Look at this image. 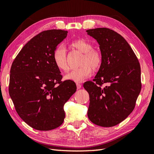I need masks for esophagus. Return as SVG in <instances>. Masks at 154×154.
<instances>
[{
  "label": "esophagus",
  "instance_id": "1",
  "mask_svg": "<svg viewBox=\"0 0 154 154\" xmlns=\"http://www.w3.org/2000/svg\"><path fill=\"white\" fill-rule=\"evenodd\" d=\"M76 86H77V88H78V89H79V88H81L82 85L80 84V83H76Z\"/></svg>",
  "mask_w": 154,
  "mask_h": 154
}]
</instances>
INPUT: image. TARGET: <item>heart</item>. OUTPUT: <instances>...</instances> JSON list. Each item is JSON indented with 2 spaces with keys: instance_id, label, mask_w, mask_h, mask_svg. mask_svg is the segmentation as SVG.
I'll return each instance as SVG.
<instances>
[{
  "instance_id": "b5f03b06",
  "label": "heart",
  "mask_w": 154,
  "mask_h": 154,
  "mask_svg": "<svg viewBox=\"0 0 154 154\" xmlns=\"http://www.w3.org/2000/svg\"><path fill=\"white\" fill-rule=\"evenodd\" d=\"M71 45L83 53L80 63L82 66L76 69L72 70L65 76V79L74 82H82L92 74L91 67L94 70L100 68L102 63V56L98 51L92 49L91 43L85 39L74 40L71 43ZM53 57L55 66L59 70L62 71H67L66 50L63 46L58 45L54 49Z\"/></svg>"
}]
</instances>
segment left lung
<instances>
[{
  "instance_id": "8db88e82",
  "label": "left lung",
  "mask_w": 154,
  "mask_h": 154,
  "mask_svg": "<svg viewBox=\"0 0 154 154\" xmlns=\"http://www.w3.org/2000/svg\"><path fill=\"white\" fill-rule=\"evenodd\" d=\"M86 31L99 44L102 56L93 82L83 84L90 98L88 118L95 125L111 127L123 122L134 109L141 89L140 64L118 32L105 27Z\"/></svg>"
}]
</instances>
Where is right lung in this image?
Segmentation results:
<instances>
[{
	"label": "right lung",
	"instance_id": "right-lung-1",
	"mask_svg": "<svg viewBox=\"0 0 154 154\" xmlns=\"http://www.w3.org/2000/svg\"><path fill=\"white\" fill-rule=\"evenodd\" d=\"M67 32L61 29L40 32L12 63L9 94L18 116L34 129L48 131L60 127L66 116L63 106L76 91L74 82L61 80L53 57Z\"/></svg>",
	"mask_w": 154,
	"mask_h": 154
}]
</instances>
